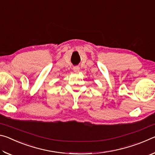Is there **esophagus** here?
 <instances>
[{"instance_id":"esophagus-1","label":"esophagus","mask_w":155,"mask_h":155,"mask_svg":"<svg viewBox=\"0 0 155 155\" xmlns=\"http://www.w3.org/2000/svg\"><path fill=\"white\" fill-rule=\"evenodd\" d=\"M73 70H74V72L76 73H78L79 72V70H80V68L78 66H75L73 68Z\"/></svg>"}]
</instances>
